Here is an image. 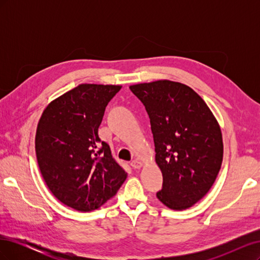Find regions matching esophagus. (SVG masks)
<instances>
[{"instance_id":"1","label":"esophagus","mask_w":260,"mask_h":260,"mask_svg":"<svg viewBox=\"0 0 260 260\" xmlns=\"http://www.w3.org/2000/svg\"><path fill=\"white\" fill-rule=\"evenodd\" d=\"M130 165H131V167H132L133 169H140L141 167H142V162L137 160V159L132 160V161L130 162Z\"/></svg>"}]
</instances>
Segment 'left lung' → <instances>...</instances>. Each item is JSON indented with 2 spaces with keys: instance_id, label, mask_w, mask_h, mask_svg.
Masks as SVG:
<instances>
[{
  "instance_id": "left-lung-1",
  "label": "left lung",
  "mask_w": 260,
  "mask_h": 260,
  "mask_svg": "<svg viewBox=\"0 0 260 260\" xmlns=\"http://www.w3.org/2000/svg\"><path fill=\"white\" fill-rule=\"evenodd\" d=\"M129 88L151 121L155 160L162 174L157 199L174 210L192 207L210 190L222 164L217 119L199 94L183 83L157 80Z\"/></svg>"
}]
</instances>
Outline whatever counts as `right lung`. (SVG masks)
Here are the masks:
<instances>
[{
	"mask_svg": "<svg viewBox=\"0 0 260 260\" xmlns=\"http://www.w3.org/2000/svg\"><path fill=\"white\" fill-rule=\"evenodd\" d=\"M120 89L113 84H79L52 101L39 120V168L53 195L68 207L98 209L127 179L98 133L108 102Z\"/></svg>",
	"mask_w": 260,
	"mask_h": 260,
	"instance_id": "obj_1",
	"label": "right lung"
}]
</instances>
